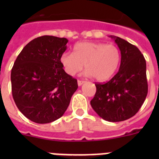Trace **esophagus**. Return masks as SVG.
<instances>
[{
  "instance_id": "obj_1",
  "label": "esophagus",
  "mask_w": 159,
  "mask_h": 159,
  "mask_svg": "<svg viewBox=\"0 0 159 159\" xmlns=\"http://www.w3.org/2000/svg\"><path fill=\"white\" fill-rule=\"evenodd\" d=\"M78 86H81V85H82L83 84H84V81H82V80H78Z\"/></svg>"
}]
</instances>
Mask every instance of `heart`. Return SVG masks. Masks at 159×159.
I'll use <instances>...</instances> for the list:
<instances>
[{
	"mask_svg": "<svg viewBox=\"0 0 159 159\" xmlns=\"http://www.w3.org/2000/svg\"><path fill=\"white\" fill-rule=\"evenodd\" d=\"M60 62L69 75H75L80 71L84 64L86 76H93L96 80L104 81L117 71L120 52L114 44L83 42L75 44L73 54L64 53Z\"/></svg>",
	"mask_w": 159,
	"mask_h": 159,
	"instance_id": "1",
	"label": "heart"
}]
</instances>
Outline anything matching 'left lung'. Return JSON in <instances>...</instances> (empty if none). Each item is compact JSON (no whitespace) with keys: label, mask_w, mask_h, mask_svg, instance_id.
I'll list each match as a JSON object with an SVG mask.
<instances>
[{"label":"left lung","mask_w":159,"mask_h":159,"mask_svg":"<svg viewBox=\"0 0 159 159\" xmlns=\"http://www.w3.org/2000/svg\"><path fill=\"white\" fill-rule=\"evenodd\" d=\"M121 53L119 71L104 84L96 83L91 100L93 110L106 121H124L139 111L148 92L147 64L136 46L118 36H111Z\"/></svg>","instance_id":"8db88e82"}]
</instances>
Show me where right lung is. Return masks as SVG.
Returning <instances> with one entry per match:
<instances>
[{
  "instance_id": "add662e5",
  "label": "right lung",
  "mask_w": 159,
  "mask_h": 159,
  "mask_svg": "<svg viewBox=\"0 0 159 159\" xmlns=\"http://www.w3.org/2000/svg\"><path fill=\"white\" fill-rule=\"evenodd\" d=\"M66 38L37 37L25 46L11 71L12 93L20 111L31 121L48 123L60 119L78 88L77 80L60 62Z\"/></svg>"
}]
</instances>
